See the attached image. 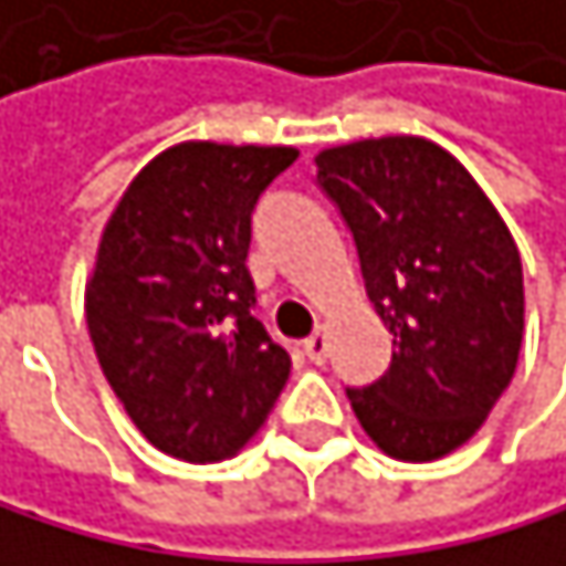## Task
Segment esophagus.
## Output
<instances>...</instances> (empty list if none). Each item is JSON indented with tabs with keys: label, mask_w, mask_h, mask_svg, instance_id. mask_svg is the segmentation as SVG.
I'll return each instance as SVG.
<instances>
[{
	"label": "esophagus",
	"mask_w": 566,
	"mask_h": 566,
	"mask_svg": "<svg viewBox=\"0 0 566 566\" xmlns=\"http://www.w3.org/2000/svg\"><path fill=\"white\" fill-rule=\"evenodd\" d=\"M303 350H306V357L314 360V364H324V360H327V354H331V340H327V331H317L314 337H306Z\"/></svg>",
	"instance_id": "34e87169"
}]
</instances>
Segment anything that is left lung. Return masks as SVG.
Here are the masks:
<instances>
[{"label": "left lung", "mask_w": 566, "mask_h": 566, "mask_svg": "<svg viewBox=\"0 0 566 566\" xmlns=\"http://www.w3.org/2000/svg\"><path fill=\"white\" fill-rule=\"evenodd\" d=\"M364 290L391 331V364L347 388L360 429L405 462H432L483 426L523 340L516 242L475 178L426 137H371L317 155Z\"/></svg>", "instance_id": "8db88e82"}]
</instances>
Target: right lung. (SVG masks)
<instances>
[{
  "mask_svg": "<svg viewBox=\"0 0 566 566\" xmlns=\"http://www.w3.org/2000/svg\"><path fill=\"white\" fill-rule=\"evenodd\" d=\"M296 148L185 140L127 185L87 283V327L124 411L185 462L235 455L270 418L290 354L252 317V209Z\"/></svg>",
  "mask_w": 566,
  "mask_h": 566,
  "instance_id": "right-lung-1",
  "label": "right lung"
}]
</instances>
